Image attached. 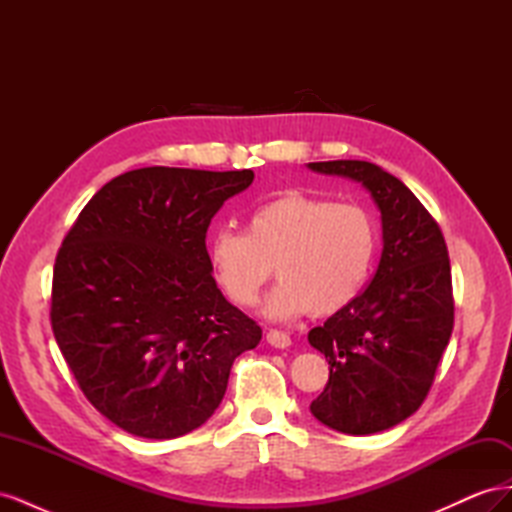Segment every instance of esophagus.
Wrapping results in <instances>:
<instances>
[{
  "label": "esophagus",
  "mask_w": 512,
  "mask_h": 512,
  "mask_svg": "<svg viewBox=\"0 0 512 512\" xmlns=\"http://www.w3.org/2000/svg\"><path fill=\"white\" fill-rule=\"evenodd\" d=\"M267 342H269L273 348H282V350L292 344V342H290V335L284 333V331H277V329H269Z\"/></svg>",
  "instance_id": "34e87169"
}]
</instances>
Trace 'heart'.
Wrapping results in <instances>:
<instances>
[{
    "label": "heart",
    "instance_id": "1",
    "mask_svg": "<svg viewBox=\"0 0 512 512\" xmlns=\"http://www.w3.org/2000/svg\"><path fill=\"white\" fill-rule=\"evenodd\" d=\"M376 256V224L354 203L292 190L254 207L245 232L209 239L215 280L239 307L256 305L271 271L280 280L262 305L275 320L331 316L356 299Z\"/></svg>",
    "mask_w": 512,
    "mask_h": 512
}]
</instances>
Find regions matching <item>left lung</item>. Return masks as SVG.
I'll list each match as a JSON object with an SVG mask.
<instances>
[{"label":"left lung","instance_id":"1","mask_svg":"<svg viewBox=\"0 0 512 512\" xmlns=\"http://www.w3.org/2000/svg\"><path fill=\"white\" fill-rule=\"evenodd\" d=\"M307 168L361 183L380 209L376 275L307 335L329 361V382L309 410L335 431L369 436L406 421L431 389L453 333L451 262L436 220L384 168L363 160L309 162Z\"/></svg>","mask_w":512,"mask_h":512}]
</instances>
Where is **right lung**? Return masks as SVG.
<instances>
[{"label": "right lung", "mask_w": 512, "mask_h": 512, "mask_svg": "<svg viewBox=\"0 0 512 512\" xmlns=\"http://www.w3.org/2000/svg\"><path fill=\"white\" fill-rule=\"evenodd\" d=\"M252 170L149 166L94 194L55 260L51 324L85 397L138 438L207 423L262 329L213 280L207 228Z\"/></svg>", "instance_id": "add662e5"}]
</instances>
